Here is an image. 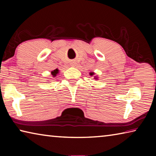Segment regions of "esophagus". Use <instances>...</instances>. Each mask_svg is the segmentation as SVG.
<instances>
[{
    "instance_id": "1",
    "label": "esophagus",
    "mask_w": 156,
    "mask_h": 156,
    "mask_svg": "<svg viewBox=\"0 0 156 156\" xmlns=\"http://www.w3.org/2000/svg\"><path fill=\"white\" fill-rule=\"evenodd\" d=\"M71 65H72V67H75V66H76V64H75V63H71Z\"/></svg>"
}]
</instances>
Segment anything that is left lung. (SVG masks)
<instances>
[{
	"label": "left lung",
	"mask_w": 156,
	"mask_h": 156,
	"mask_svg": "<svg viewBox=\"0 0 156 156\" xmlns=\"http://www.w3.org/2000/svg\"><path fill=\"white\" fill-rule=\"evenodd\" d=\"M89 75L92 76L95 75V73H94V72H91L90 73H89ZM94 79H95V80H98V76H94Z\"/></svg>",
	"instance_id": "obj_1"
}]
</instances>
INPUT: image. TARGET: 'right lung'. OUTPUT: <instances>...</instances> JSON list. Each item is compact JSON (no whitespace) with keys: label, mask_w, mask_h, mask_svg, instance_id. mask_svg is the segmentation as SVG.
Returning a JSON list of instances; mask_svg holds the SVG:
<instances>
[{"label":"right lung","mask_w":156,"mask_h":156,"mask_svg":"<svg viewBox=\"0 0 156 156\" xmlns=\"http://www.w3.org/2000/svg\"><path fill=\"white\" fill-rule=\"evenodd\" d=\"M58 73H59V69H56L53 70V71H51V76H52L53 78L56 77V76L58 74Z\"/></svg>","instance_id":"1"}]
</instances>
